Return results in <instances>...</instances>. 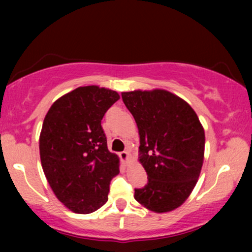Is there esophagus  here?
<instances>
[{
	"label": "esophagus",
	"mask_w": 252,
	"mask_h": 252,
	"mask_svg": "<svg viewBox=\"0 0 252 252\" xmlns=\"http://www.w3.org/2000/svg\"><path fill=\"white\" fill-rule=\"evenodd\" d=\"M119 157H120V159H122L123 164H125V165L128 164L129 155H128V153H127V151H123V153H120L119 154Z\"/></svg>",
	"instance_id": "esophagus-1"
}]
</instances>
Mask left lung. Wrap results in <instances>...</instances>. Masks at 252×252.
<instances>
[{"mask_svg":"<svg viewBox=\"0 0 252 252\" xmlns=\"http://www.w3.org/2000/svg\"><path fill=\"white\" fill-rule=\"evenodd\" d=\"M140 135V163L148 184L134 198L150 211L170 212L185 203L197 184L205 134L187 102L164 89L122 93Z\"/></svg>","mask_w":252,"mask_h":252,"instance_id":"obj_1","label":"left lung"}]
</instances>
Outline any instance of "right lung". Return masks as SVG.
<instances>
[{"instance_id": "right-lung-1", "label": "right lung", "mask_w": 252, "mask_h": 252, "mask_svg": "<svg viewBox=\"0 0 252 252\" xmlns=\"http://www.w3.org/2000/svg\"><path fill=\"white\" fill-rule=\"evenodd\" d=\"M119 94L98 86L78 87L54 102L40 133V158L56 197L74 213L88 215L108 202L119 158L110 153L101 126Z\"/></svg>"}]
</instances>
